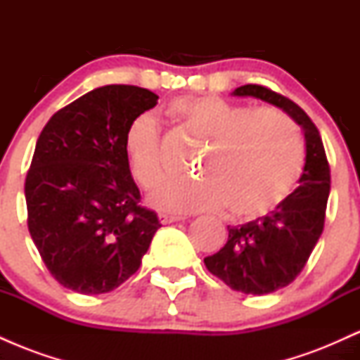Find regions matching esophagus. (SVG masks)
<instances>
[{"instance_id": "34e87169", "label": "esophagus", "mask_w": 360, "mask_h": 360, "mask_svg": "<svg viewBox=\"0 0 360 360\" xmlns=\"http://www.w3.org/2000/svg\"><path fill=\"white\" fill-rule=\"evenodd\" d=\"M179 220H184V218L183 217H176V214L159 213V221L162 223V225H167V223H174V221H179Z\"/></svg>"}]
</instances>
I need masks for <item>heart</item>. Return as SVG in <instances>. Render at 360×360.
<instances>
[{
  "label": "heart",
  "instance_id": "1",
  "mask_svg": "<svg viewBox=\"0 0 360 360\" xmlns=\"http://www.w3.org/2000/svg\"><path fill=\"white\" fill-rule=\"evenodd\" d=\"M167 113L193 139L205 142L194 171L201 177L171 181L152 196L160 210L213 212L229 205L232 217H266L291 196L307 162L298 125L284 111L254 108L214 94L181 96ZM123 147L135 181L150 191L162 183V131L142 113L128 123Z\"/></svg>",
  "mask_w": 360,
  "mask_h": 360
}]
</instances>
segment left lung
<instances>
[{"label":"left lung","mask_w":360,"mask_h":360,"mask_svg":"<svg viewBox=\"0 0 360 360\" xmlns=\"http://www.w3.org/2000/svg\"><path fill=\"white\" fill-rule=\"evenodd\" d=\"M235 96H254L284 110L303 127L307 164L300 186L274 212L229 229V242L205 257L206 269L229 288L245 295H267L288 286L307 266L325 226L330 164L320 131L295 101L266 86L245 84Z\"/></svg>","instance_id":"8db88e82"}]
</instances>
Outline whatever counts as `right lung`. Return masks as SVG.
<instances>
[{
  "label": "right lung",
  "instance_id": "1",
  "mask_svg": "<svg viewBox=\"0 0 360 360\" xmlns=\"http://www.w3.org/2000/svg\"><path fill=\"white\" fill-rule=\"evenodd\" d=\"M157 100L139 86H103L56 111L37 140L25 179L27 225L64 288L113 291L142 264L160 223L140 205L123 139Z\"/></svg>",
  "mask_w": 360,
  "mask_h": 360
}]
</instances>
